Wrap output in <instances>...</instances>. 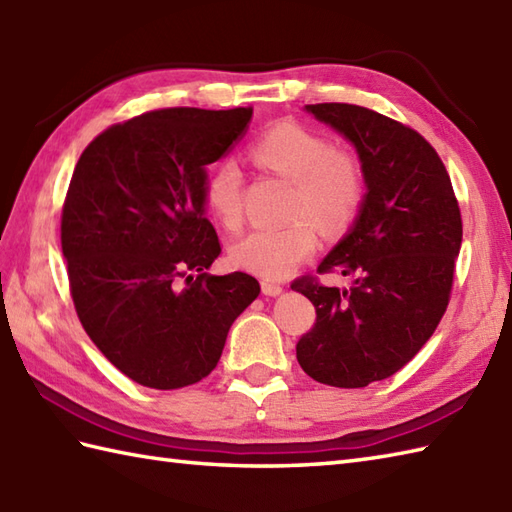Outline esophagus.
Masks as SVG:
<instances>
[{
	"mask_svg": "<svg viewBox=\"0 0 512 512\" xmlns=\"http://www.w3.org/2000/svg\"><path fill=\"white\" fill-rule=\"evenodd\" d=\"M262 292L266 297H277V295H281V292H284V286L281 284H275V281H262Z\"/></svg>",
	"mask_w": 512,
	"mask_h": 512,
	"instance_id": "obj_1",
	"label": "esophagus"
}]
</instances>
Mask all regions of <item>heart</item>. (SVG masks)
<instances>
[{"mask_svg": "<svg viewBox=\"0 0 512 512\" xmlns=\"http://www.w3.org/2000/svg\"><path fill=\"white\" fill-rule=\"evenodd\" d=\"M259 169L292 182L288 202L290 224L255 228L231 246V262L264 279H281L314 255L317 228L341 233L361 211L365 195L363 169L347 149L332 147L325 136L299 123H279L250 147ZM242 169L220 160L204 182V202L228 231L242 226Z\"/></svg>", "mask_w": 512, "mask_h": 512, "instance_id": "obj_1", "label": "heart"}]
</instances>
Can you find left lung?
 Here are the masks:
<instances>
[{"label": "left lung", "instance_id": "obj_1", "mask_svg": "<svg viewBox=\"0 0 512 512\" xmlns=\"http://www.w3.org/2000/svg\"><path fill=\"white\" fill-rule=\"evenodd\" d=\"M306 110L356 147L365 200L354 226L317 273L354 277L328 288L303 275L292 290L306 295L317 321L297 343L310 378L332 387H367L405 367L447 312L462 215L438 151L416 129L350 103Z\"/></svg>", "mask_w": 512, "mask_h": 512}]
</instances>
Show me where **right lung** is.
Returning <instances> with one entry per match:
<instances>
[{
  "mask_svg": "<svg viewBox=\"0 0 512 512\" xmlns=\"http://www.w3.org/2000/svg\"><path fill=\"white\" fill-rule=\"evenodd\" d=\"M250 116L253 107L147 112L107 127L76 162L61 213L72 301L94 345L138 385L209 376L259 295L246 273H206L222 253L204 215L206 167Z\"/></svg>",
  "mask_w": 512,
  "mask_h": 512,
  "instance_id": "1",
  "label": "right lung"
}]
</instances>
